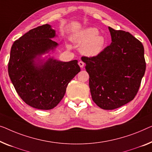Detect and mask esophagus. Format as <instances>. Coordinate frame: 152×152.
Wrapping results in <instances>:
<instances>
[{
  "instance_id": "esophagus-1",
  "label": "esophagus",
  "mask_w": 152,
  "mask_h": 152,
  "mask_svg": "<svg viewBox=\"0 0 152 152\" xmlns=\"http://www.w3.org/2000/svg\"><path fill=\"white\" fill-rule=\"evenodd\" d=\"M78 65H79V66H80V67H83L85 66V63H84V62H83L82 61H80L78 62Z\"/></svg>"
}]
</instances>
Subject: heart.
Instances as JSON below:
<instances>
[{"mask_svg":"<svg viewBox=\"0 0 152 152\" xmlns=\"http://www.w3.org/2000/svg\"><path fill=\"white\" fill-rule=\"evenodd\" d=\"M74 42L83 44L80 51L88 56H94L102 53L105 46L106 40L102 35H99L96 28H87L81 31L73 37Z\"/></svg>","mask_w":152,"mask_h":152,"instance_id":"b5f03b06","label":"heart"}]
</instances>
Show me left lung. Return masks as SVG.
<instances>
[{"mask_svg":"<svg viewBox=\"0 0 152 152\" xmlns=\"http://www.w3.org/2000/svg\"><path fill=\"white\" fill-rule=\"evenodd\" d=\"M112 42L96 56H82L89 75L92 99L99 108L113 110L132 101L146 69L142 43L124 31L108 27Z\"/></svg>","mask_w":152,"mask_h":152,"instance_id":"1","label":"left lung"}]
</instances>
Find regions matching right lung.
<instances>
[{
  "mask_svg": "<svg viewBox=\"0 0 152 152\" xmlns=\"http://www.w3.org/2000/svg\"><path fill=\"white\" fill-rule=\"evenodd\" d=\"M55 36L51 26L44 24L31 29L11 46L9 76L22 100L37 109L55 107L68 83L80 71L77 60L63 62L50 57L44 61L39 58L58 46L51 39Z\"/></svg>",
  "mask_w": 152,
  "mask_h": 152,
  "instance_id": "right-lung-1",
  "label": "right lung"
}]
</instances>
